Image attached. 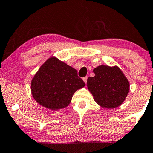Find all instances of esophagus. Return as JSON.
Listing matches in <instances>:
<instances>
[{"instance_id":"esophagus-1","label":"esophagus","mask_w":153,"mask_h":153,"mask_svg":"<svg viewBox=\"0 0 153 153\" xmlns=\"http://www.w3.org/2000/svg\"><path fill=\"white\" fill-rule=\"evenodd\" d=\"M87 79H88V77L87 76L84 77V78H82V80H83V81L85 82V83H86V82H87Z\"/></svg>"}]
</instances>
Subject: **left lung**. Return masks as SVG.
Here are the masks:
<instances>
[{
    "instance_id": "8db88e82",
    "label": "left lung",
    "mask_w": 153,
    "mask_h": 153,
    "mask_svg": "<svg viewBox=\"0 0 153 153\" xmlns=\"http://www.w3.org/2000/svg\"><path fill=\"white\" fill-rule=\"evenodd\" d=\"M87 87L100 106L115 108L122 105L129 91V82L118 66L99 65L93 70Z\"/></svg>"
}]
</instances>
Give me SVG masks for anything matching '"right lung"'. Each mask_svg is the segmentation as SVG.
Masks as SVG:
<instances>
[{
    "mask_svg": "<svg viewBox=\"0 0 153 153\" xmlns=\"http://www.w3.org/2000/svg\"><path fill=\"white\" fill-rule=\"evenodd\" d=\"M85 85L75 68L51 57L31 80V91L39 104L56 111L68 106L75 91Z\"/></svg>",
    "mask_w": 153,
    "mask_h": 153,
    "instance_id": "1",
    "label": "right lung"
}]
</instances>
